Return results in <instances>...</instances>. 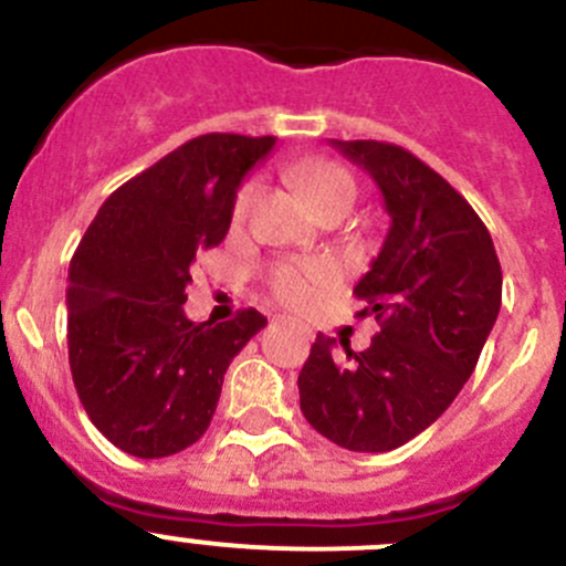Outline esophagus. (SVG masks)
I'll use <instances>...</instances> for the list:
<instances>
[{
	"label": "esophagus",
	"instance_id": "esophagus-1",
	"mask_svg": "<svg viewBox=\"0 0 566 566\" xmlns=\"http://www.w3.org/2000/svg\"><path fill=\"white\" fill-rule=\"evenodd\" d=\"M276 321H293V317H290V315H276Z\"/></svg>",
	"mask_w": 566,
	"mask_h": 566
}]
</instances>
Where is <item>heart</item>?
Returning a JSON list of instances; mask_svg holds the SVG:
<instances>
[{"mask_svg":"<svg viewBox=\"0 0 566 566\" xmlns=\"http://www.w3.org/2000/svg\"><path fill=\"white\" fill-rule=\"evenodd\" d=\"M301 185H304L306 196H310L312 207H317L321 201L332 199L337 193H350L354 196V179L348 177V171L334 163H321V166H312L301 174ZM256 199V185L254 182H245L243 188L238 190L234 196V216L243 218L245 212L251 210ZM328 265H282L276 273H273V290L279 293V298L284 301H306L312 293V284L317 282H326L328 279Z\"/></svg>","mask_w":566,"mask_h":566,"instance_id":"b5f03b06","label":"heart"}]
</instances>
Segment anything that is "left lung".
Wrapping results in <instances>:
<instances>
[{"instance_id":"1","label":"left lung","mask_w":566,"mask_h":566,"mask_svg":"<svg viewBox=\"0 0 566 566\" xmlns=\"http://www.w3.org/2000/svg\"><path fill=\"white\" fill-rule=\"evenodd\" d=\"M332 146L370 174L392 218L354 287L367 304L359 317L376 315L381 332L359 354L317 334L298 376L301 411L334 446L384 453L429 429L475 370L503 273L490 229L434 168L381 140Z\"/></svg>"}]
</instances>
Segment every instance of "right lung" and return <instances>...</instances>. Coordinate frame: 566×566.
<instances>
[{"label": "right lung", "mask_w": 566, "mask_h": 566, "mask_svg": "<svg viewBox=\"0 0 566 566\" xmlns=\"http://www.w3.org/2000/svg\"><path fill=\"white\" fill-rule=\"evenodd\" d=\"M276 137L210 132L120 185L69 268V365L91 422L124 453L163 459L201 440L223 373L268 323L185 315L190 268L229 232L245 174Z\"/></svg>", "instance_id": "1"}]
</instances>
